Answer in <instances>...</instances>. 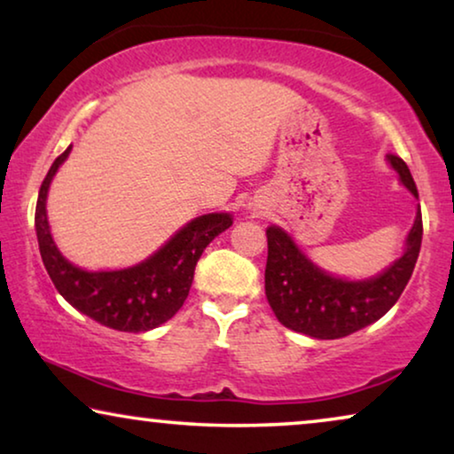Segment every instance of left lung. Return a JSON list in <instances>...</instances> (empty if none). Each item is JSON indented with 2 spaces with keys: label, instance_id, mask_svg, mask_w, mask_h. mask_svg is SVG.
<instances>
[{
  "label": "left lung",
  "instance_id": "1",
  "mask_svg": "<svg viewBox=\"0 0 454 454\" xmlns=\"http://www.w3.org/2000/svg\"><path fill=\"white\" fill-rule=\"evenodd\" d=\"M405 188L418 196V188L405 160L388 154ZM421 215L409 231L407 250L382 275L368 281H343L326 275L297 250L283 229L269 227V258L264 289L272 312L283 326L314 339H340L382 318L399 300L411 278L421 247Z\"/></svg>",
  "mask_w": 454,
  "mask_h": 454
}]
</instances>
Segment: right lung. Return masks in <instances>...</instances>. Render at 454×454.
<instances>
[{
	"label": "right lung",
	"mask_w": 454,
	"mask_h": 454,
	"mask_svg": "<svg viewBox=\"0 0 454 454\" xmlns=\"http://www.w3.org/2000/svg\"><path fill=\"white\" fill-rule=\"evenodd\" d=\"M70 148L53 160L36 200L35 227L43 264L64 300L89 318L123 333L157 328L184 306L204 247L231 227V216L227 213L198 216L173 235L157 254L132 269L86 272L67 262L55 247L45 210L49 184Z\"/></svg>",
	"instance_id": "add662e5"
}]
</instances>
